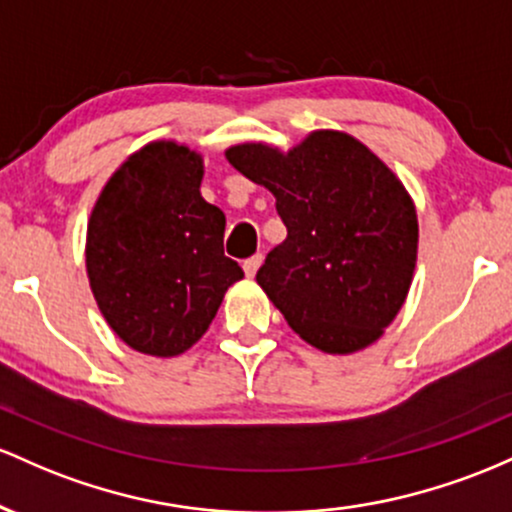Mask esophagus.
Wrapping results in <instances>:
<instances>
[{
    "label": "esophagus",
    "instance_id": "obj_1",
    "mask_svg": "<svg viewBox=\"0 0 512 512\" xmlns=\"http://www.w3.org/2000/svg\"><path fill=\"white\" fill-rule=\"evenodd\" d=\"M261 263H263V256L261 254H254L251 258H246V261H244V273L249 275V278H254L258 268H261Z\"/></svg>",
    "mask_w": 512,
    "mask_h": 512
}]
</instances>
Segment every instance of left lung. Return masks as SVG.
<instances>
[{"mask_svg": "<svg viewBox=\"0 0 512 512\" xmlns=\"http://www.w3.org/2000/svg\"><path fill=\"white\" fill-rule=\"evenodd\" d=\"M227 159L275 195L287 227L256 280L307 343L370 346L392 324L416 268V210L392 171L343 132H312L292 152L237 145Z\"/></svg>", "mask_w": 512, "mask_h": 512, "instance_id": "1", "label": "left lung"}]
</instances>
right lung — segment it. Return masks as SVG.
Masks as SVG:
<instances>
[{
    "label": "right lung",
    "mask_w": 512,
    "mask_h": 512,
    "mask_svg": "<svg viewBox=\"0 0 512 512\" xmlns=\"http://www.w3.org/2000/svg\"><path fill=\"white\" fill-rule=\"evenodd\" d=\"M203 159L152 142L106 183L86 229V273L108 326L159 358L208 331L227 287L244 278L225 256V212L200 195Z\"/></svg>",
    "instance_id": "obj_1"
}]
</instances>
